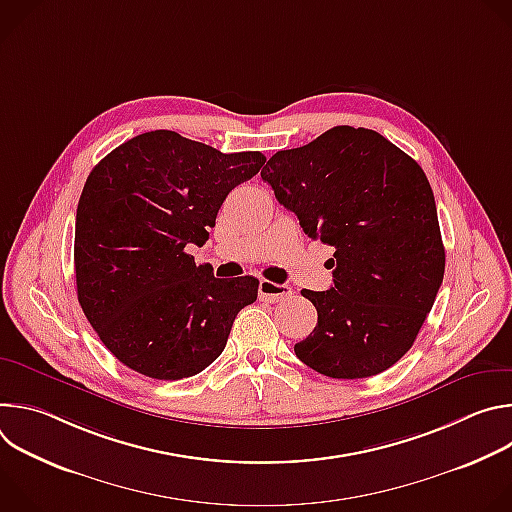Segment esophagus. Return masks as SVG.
<instances>
[{"label":"esophagus","instance_id":"1","mask_svg":"<svg viewBox=\"0 0 512 512\" xmlns=\"http://www.w3.org/2000/svg\"><path fill=\"white\" fill-rule=\"evenodd\" d=\"M287 296H291V287L289 285L273 283V281H267V279L259 281V300L275 304V302H279V300H283Z\"/></svg>","mask_w":512,"mask_h":512}]
</instances>
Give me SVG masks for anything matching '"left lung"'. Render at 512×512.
<instances>
[{
	"label": "left lung",
	"instance_id": "8db88e82",
	"mask_svg": "<svg viewBox=\"0 0 512 512\" xmlns=\"http://www.w3.org/2000/svg\"><path fill=\"white\" fill-rule=\"evenodd\" d=\"M310 239L332 245L334 285L302 289L318 310L296 356L332 379L387 371L413 346L446 269L431 186L381 133L338 125L261 170Z\"/></svg>",
	"mask_w": 512,
	"mask_h": 512
}]
</instances>
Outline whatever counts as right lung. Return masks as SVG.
Instances as JSON below:
<instances>
[{"label": "right lung", "mask_w": 512, "mask_h": 512, "mask_svg": "<svg viewBox=\"0 0 512 512\" xmlns=\"http://www.w3.org/2000/svg\"><path fill=\"white\" fill-rule=\"evenodd\" d=\"M263 164L261 152L223 154L156 129L121 143L89 174L75 227L77 296L131 371L160 381L198 375L257 300L255 277L218 279L186 245L208 241L227 194Z\"/></svg>", "instance_id": "obj_1"}]
</instances>
